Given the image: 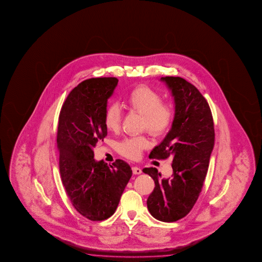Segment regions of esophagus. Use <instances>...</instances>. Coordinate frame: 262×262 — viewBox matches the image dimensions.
<instances>
[{
  "mask_svg": "<svg viewBox=\"0 0 262 262\" xmlns=\"http://www.w3.org/2000/svg\"><path fill=\"white\" fill-rule=\"evenodd\" d=\"M132 170H133L134 174H140L142 172L141 169L138 168V167H132Z\"/></svg>",
  "mask_w": 262,
  "mask_h": 262,
  "instance_id": "34e87169",
  "label": "esophagus"
}]
</instances>
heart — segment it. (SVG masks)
I'll list each match as a JSON object with an SVG mask.
<instances>
[{
    "label": "heart",
    "mask_w": 262,
    "mask_h": 262,
    "mask_svg": "<svg viewBox=\"0 0 262 262\" xmlns=\"http://www.w3.org/2000/svg\"><path fill=\"white\" fill-rule=\"evenodd\" d=\"M126 105L135 113L143 116L142 128L159 137L169 129L172 122V106L162 102V98L147 86H138L126 98ZM122 111L118 104L112 103L104 114V124L112 132H118L122 124ZM149 141L145 136L124 138L117 145L119 154L127 159L138 160L142 151L148 147Z\"/></svg>",
    "instance_id": "obj_1"
}]
</instances>
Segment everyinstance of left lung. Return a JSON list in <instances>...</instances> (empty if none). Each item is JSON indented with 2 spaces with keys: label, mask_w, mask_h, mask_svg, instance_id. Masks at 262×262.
I'll return each instance as SVG.
<instances>
[{
  "label": "left lung",
  "mask_w": 262,
  "mask_h": 262,
  "mask_svg": "<svg viewBox=\"0 0 262 262\" xmlns=\"http://www.w3.org/2000/svg\"><path fill=\"white\" fill-rule=\"evenodd\" d=\"M174 98L175 115L163 141L151 151L157 160L172 158V177L162 179L156 168H146L155 182L146 204L151 215L175 222L190 213L198 199L214 145V128L208 102L194 85L181 77H162Z\"/></svg>",
  "instance_id": "8db88e82"
}]
</instances>
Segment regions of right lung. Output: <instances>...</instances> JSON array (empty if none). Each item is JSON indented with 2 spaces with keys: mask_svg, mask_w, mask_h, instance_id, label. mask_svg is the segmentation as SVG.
Listing matches in <instances>:
<instances>
[{
  "mask_svg": "<svg viewBox=\"0 0 262 262\" xmlns=\"http://www.w3.org/2000/svg\"><path fill=\"white\" fill-rule=\"evenodd\" d=\"M118 80L114 77L83 80L71 91L58 117L57 144L59 172L74 208L92 221L112 216L132 176L125 161L111 165L94 160L93 147L107 136V101Z\"/></svg>",
  "mask_w": 262,
  "mask_h": 262,
  "instance_id": "right-lung-1",
  "label": "right lung"
}]
</instances>
